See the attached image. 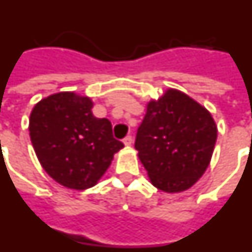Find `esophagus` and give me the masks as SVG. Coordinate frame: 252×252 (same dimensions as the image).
I'll return each instance as SVG.
<instances>
[{
	"instance_id": "obj_1",
	"label": "esophagus",
	"mask_w": 252,
	"mask_h": 252,
	"mask_svg": "<svg viewBox=\"0 0 252 252\" xmlns=\"http://www.w3.org/2000/svg\"><path fill=\"white\" fill-rule=\"evenodd\" d=\"M123 142H124V145H126V146H130V145H132V142H133L132 136H126V138L123 139Z\"/></svg>"
}]
</instances>
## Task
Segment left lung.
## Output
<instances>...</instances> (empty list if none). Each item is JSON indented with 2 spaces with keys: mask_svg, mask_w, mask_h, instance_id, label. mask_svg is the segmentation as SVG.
<instances>
[{
  "mask_svg": "<svg viewBox=\"0 0 252 252\" xmlns=\"http://www.w3.org/2000/svg\"><path fill=\"white\" fill-rule=\"evenodd\" d=\"M146 107L134 147L150 182L168 193L187 191L210 164L218 136L215 120L201 103L174 88Z\"/></svg>",
  "mask_w": 252,
  "mask_h": 252,
  "instance_id": "left-lung-1",
  "label": "left lung"
}]
</instances>
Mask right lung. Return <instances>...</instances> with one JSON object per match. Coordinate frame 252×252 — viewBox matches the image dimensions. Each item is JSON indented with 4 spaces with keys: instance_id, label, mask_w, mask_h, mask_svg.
I'll use <instances>...</instances> for the list:
<instances>
[{
    "instance_id": "add662e5",
    "label": "right lung",
    "mask_w": 252,
    "mask_h": 252,
    "mask_svg": "<svg viewBox=\"0 0 252 252\" xmlns=\"http://www.w3.org/2000/svg\"><path fill=\"white\" fill-rule=\"evenodd\" d=\"M88 96L58 92L35 103L29 118L38 161L51 178L70 189L97 185L124 147L113 137L111 123L96 118Z\"/></svg>"
}]
</instances>
